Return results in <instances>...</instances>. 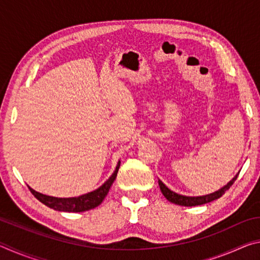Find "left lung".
I'll use <instances>...</instances> for the list:
<instances>
[{
  "label": "left lung",
  "mask_w": 260,
  "mask_h": 260,
  "mask_svg": "<svg viewBox=\"0 0 260 260\" xmlns=\"http://www.w3.org/2000/svg\"><path fill=\"white\" fill-rule=\"evenodd\" d=\"M240 172L237 173L234 178H233L230 182H228L226 186H223L221 189L214 191L212 193H209V195L205 196H196V197H190V196H183L180 195V193H177L171 190V189L167 188L164 183H162L160 180H158V184H159V188L162 192V195L165 196V199L171 202V203L178 204V205H182V206H196V205H202V204H206L210 203L214 200H218L221 197L223 193H225L228 189L232 187V184L235 182V180L239 177Z\"/></svg>",
  "instance_id": "left-lung-1"
}]
</instances>
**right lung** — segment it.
Returning a JSON list of instances; mask_svg holds the SVG:
<instances>
[{
	"label": "right lung",
	"mask_w": 260,
	"mask_h": 260,
	"mask_svg": "<svg viewBox=\"0 0 260 260\" xmlns=\"http://www.w3.org/2000/svg\"><path fill=\"white\" fill-rule=\"evenodd\" d=\"M119 167H120V160L118 161V165L116 167V170H114L113 174L102 184V186L94 191L85 193V195H81L79 197L58 199V197L43 195L41 192L35 191L34 189H32L30 187L28 188L30 192L34 195L35 199H38L41 203L47 205L48 208L54 209L56 211H63V212H85V211L94 209L102 203L103 200L105 199V196L108 195L110 187L112 186L113 181L116 180Z\"/></svg>",
	"instance_id": "obj_1"
}]
</instances>
